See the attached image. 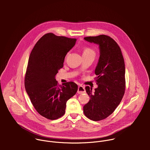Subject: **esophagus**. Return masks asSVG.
<instances>
[{
	"label": "esophagus",
	"instance_id": "esophagus-1",
	"mask_svg": "<svg viewBox=\"0 0 150 150\" xmlns=\"http://www.w3.org/2000/svg\"><path fill=\"white\" fill-rule=\"evenodd\" d=\"M77 93L78 94H83L85 93V89L84 88V87L82 86V85H79L78 88V91Z\"/></svg>",
	"mask_w": 150,
	"mask_h": 150
}]
</instances>
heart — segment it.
I'll return each instance as SVG.
<instances>
[{
	"mask_svg": "<svg viewBox=\"0 0 150 150\" xmlns=\"http://www.w3.org/2000/svg\"><path fill=\"white\" fill-rule=\"evenodd\" d=\"M95 54L94 51L89 47H85L83 48V54Z\"/></svg>",
	"mask_w": 150,
	"mask_h": 150,
	"instance_id": "1",
	"label": "heart"
}]
</instances>
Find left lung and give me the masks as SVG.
<instances>
[{
  "instance_id": "1",
  "label": "left lung",
  "mask_w": 150,
  "mask_h": 150,
  "mask_svg": "<svg viewBox=\"0 0 150 150\" xmlns=\"http://www.w3.org/2000/svg\"><path fill=\"white\" fill-rule=\"evenodd\" d=\"M84 40L99 46L100 57L95 69L98 87H85L90 100L83 107L88 119L99 121L105 119L120 104L125 90V67L120 48L109 36L87 37Z\"/></svg>"
}]
</instances>
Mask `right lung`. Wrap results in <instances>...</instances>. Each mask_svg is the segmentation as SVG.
<instances>
[{
	"instance_id": "add662e5",
	"label": "right lung",
	"mask_w": 150,
	"mask_h": 150,
	"mask_svg": "<svg viewBox=\"0 0 150 150\" xmlns=\"http://www.w3.org/2000/svg\"><path fill=\"white\" fill-rule=\"evenodd\" d=\"M76 38L47 33L35 44L28 59L25 88L37 112L50 120L65 113L67 101L78 90L74 82L59 85L55 76L63 67L67 53L75 46Z\"/></svg>"
}]
</instances>
